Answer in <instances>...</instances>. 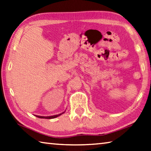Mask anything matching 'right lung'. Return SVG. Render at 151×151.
<instances>
[{
	"instance_id": "obj_1",
	"label": "right lung",
	"mask_w": 151,
	"mask_h": 151,
	"mask_svg": "<svg viewBox=\"0 0 151 151\" xmlns=\"http://www.w3.org/2000/svg\"><path fill=\"white\" fill-rule=\"evenodd\" d=\"M64 112H63V113L58 114V115H55V116H35L37 117H39V118H42V119H54V118H56V117H59V116H61L63 114H64Z\"/></svg>"
}]
</instances>
